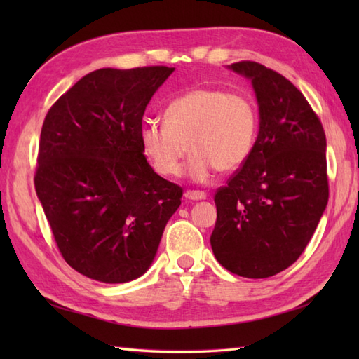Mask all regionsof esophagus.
<instances>
[{"label":"esophagus","instance_id":"esophagus-1","mask_svg":"<svg viewBox=\"0 0 359 359\" xmlns=\"http://www.w3.org/2000/svg\"><path fill=\"white\" fill-rule=\"evenodd\" d=\"M185 197L189 201H202V199H207V193L194 191V189H188V191H185Z\"/></svg>","mask_w":359,"mask_h":359}]
</instances>
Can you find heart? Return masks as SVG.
<instances>
[{
  "instance_id": "b5f03b06",
  "label": "heart",
  "mask_w": 359,
  "mask_h": 359,
  "mask_svg": "<svg viewBox=\"0 0 359 359\" xmlns=\"http://www.w3.org/2000/svg\"><path fill=\"white\" fill-rule=\"evenodd\" d=\"M165 123L148 121L140 129L144 156L157 174L177 175L188 148V170L196 180L211 172H231L253 151L257 112L248 97L216 88H197L166 106Z\"/></svg>"
}]
</instances>
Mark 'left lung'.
Instances as JSON below:
<instances>
[{
    "label": "left lung",
    "mask_w": 359,
    "mask_h": 359,
    "mask_svg": "<svg viewBox=\"0 0 359 359\" xmlns=\"http://www.w3.org/2000/svg\"><path fill=\"white\" fill-rule=\"evenodd\" d=\"M230 69L253 83L259 134L253 151L215 194L211 248L243 278H270L306 250L329 202L325 134L306 97L284 75L256 62Z\"/></svg>",
    "instance_id": "8db88e82"
}]
</instances>
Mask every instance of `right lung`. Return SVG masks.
I'll use <instances>...</instances> for the list:
<instances>
[{
	"instance_id": "add662e5",
	"label": "right lung",
	"mask_w": 359,
	"mask_h": 359,
	"mask_svg": "<svg viewBox=\"0 0 359 359\" xmlns=\"http://www.w3.org/2000/svg\"><path fill=\"white\" fill-rule=\"evenodd\" d=\"M174 67L89 72L52 104L38 147L35 189L65 261L121 284L154 261L184 189L149 166L142 118Z\"/></svg>"
}]
</instances>
